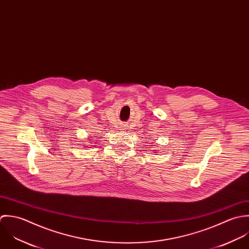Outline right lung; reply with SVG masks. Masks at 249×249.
Wrapping results in <instances>:
<instances>
[{
    "mask_svg": "<svg viewBox=\"0 0 249 249\" xmlns=\"http://www.w3.org/2000/svg\"><path fill=\"white\" fill-rule=\"evenodd\" d=\"M83 144H85V142H84V143H83ZM86 146H88V145H86Z\"/></svg>",
    "mask_w": 249,
    "mask_h": 249,
    "instance_id": "add662e5",
    "label": "right lung"
}]
</instances>
